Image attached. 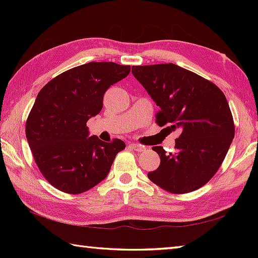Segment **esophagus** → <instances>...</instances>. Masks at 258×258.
<instances>
[{
  "mask_svg": "<svg viewBox=\"0 0 258 258\" xmlns=\"http://www.w3.org/2000/svg\"><path fill=\"white\" fill-rule=\"evenodd\" d=\"M130 146L132 147V149H133L134 151H136V152H143V151H145V147H144V146H142V145H140V144L131 143V144H130Z\"/></svg>",
  "mask_w": 258,
  "mask_h": 258,
  "instance_id": "esophagus-1",
  "label": "esophagus"
}]
</instances>
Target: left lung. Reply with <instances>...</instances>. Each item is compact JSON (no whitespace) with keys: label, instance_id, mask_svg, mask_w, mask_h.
I'll return each mask as SVG.
<instances>
[{"label":"left lung","instance_id":"obj_1","mask_svg":"<svg viewBox=\"0 0 258 258\" xmlns=\"http://www.w3.org/2000/svg\"><path fill=\"white\" fill-rule=\"evenodd\" d=\"M132 73L160 107L157 125L180 130L175 153L153 147L161 164L147 176L173 194L199 189L216 174L235 135L225 95L211 81L173 63L132 67Z\"/></svg>","mask_w":258,"mask_h":258}]
</instances>
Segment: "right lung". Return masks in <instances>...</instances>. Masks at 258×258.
Segmentation results:
<instances>
[{
  "instance_id": "1",
  "label": "right lung",
  "mask_w": 258,
  "mask_h": 258,
  "mask_svg": "<svg viewBox=\"0 0 258 258\" xmlns=\"http://www.w3.org/2000/svg\"><path fill=\"white\" fill-rule=\"evenodd\" d=\"M130 71V65L90 62L65 71L38 92L25 134L38 169L55 188L81 194L94 187L125 149L120 140L90 138L86 123L101 112L108 87Z\"/></svg>"
}]
</instances>
